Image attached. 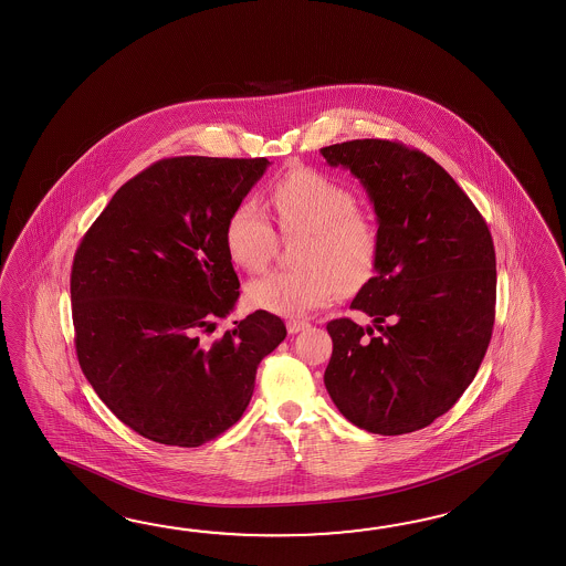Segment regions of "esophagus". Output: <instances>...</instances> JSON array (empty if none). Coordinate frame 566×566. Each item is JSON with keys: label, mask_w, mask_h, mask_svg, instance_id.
I'll use <instances>...</instances> for the list:
<instances>
[{"label": "esophagus", "mask_w": 566, "mask_h": 566, "mask_svg": "<svg viewBox=\"0 0 566 566\" xmlns=\"http://www.w3.org/2000/svg\"><path fill=\"white\" fill-rule=\"evenodd\" d=\"M305 328H310V324L305 319H290L287 322V332L290 334H297V332H302Z\"/></svg>", "instance_id": "esophagus-1"}]
</instances>
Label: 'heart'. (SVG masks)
Masks as SVG:
<instances>
[{
	"label": "heart",
	"instance_id": "1",
	"mask_svg": "<svg viewBox=\"0 0 566 566\" xmlns=\"http://www.w3.org/2000/svg\"><path fill=\"white\" fill-rule=\"evenodd\" d=\"M355 201L346 185L310 167L291 169L271 184L266 208L283 237H300V266L250 281L252 307L275 316H303L332 302L338 291L367 283L379 256V226ZM224 247L232 263L261 271L275 252V230L254 203L242 201L226 218Z\"/></svg>",
	"mask_w": 566,
	"mask_h": 566
}]
</instances>
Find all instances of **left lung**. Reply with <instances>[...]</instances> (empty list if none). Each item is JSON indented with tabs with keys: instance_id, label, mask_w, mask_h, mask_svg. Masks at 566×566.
Here are the masks:
<instances>
[{
	"instance_id": "obj_1",
	"label": "left lung",
	"mask_w": 566,
	"mask_h": 566,
	"mask_svg": "<svg viewBox=\"0 0 566 566\" xmlns=\"http://www.w3.org/2000/svg\"><path fill=\"white\" fill-rule=\"evenodd\" d=\"M360 179L377 213L375 276L332 319L324 382L342 416L373 434L430 426L473 382L495 322V249L483 216L434 158L365 138L319 148Z\"/></svg>"
}]
</instances>
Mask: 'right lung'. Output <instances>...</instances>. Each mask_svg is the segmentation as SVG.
Listing matches in <instances>:
<instances>
[{"label": "right lung", "instance_id": "right-lung-1", "mask_svg": "<svg viewBox=\"0 0 566 566\" xmlns=\"http://www.w3.org/2000/svg\"><path fill=\"white\" fill-rule=\"evenodd\" d=\"M266 158H163L122 185L81 240L71 269L75 348L95 394L158 444L201 447L234 426L256 367L287 336L264 310L213 328L238 302L228 213Z\"/></svg>", "mask_w": 566, "mask_h": 566}]
</instances>
